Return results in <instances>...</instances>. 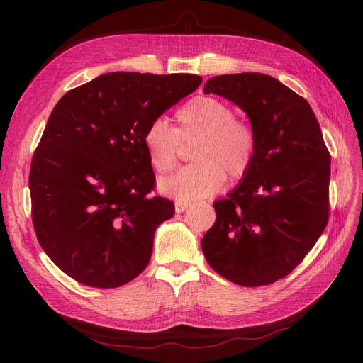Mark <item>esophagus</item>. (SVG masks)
Listing matches in <instances>:
<instances>
[{
	"mask_svg": "<svg viewBox=\"0 0 363 363\" xmlns=\"http://www.w3.org/2000/svg\"><path fill=\"white\" fill-rule=\"evenodd\" d=\"M189 207V203H182V201H175V212L177 213H182L184 212L186 208Z\"/></svg>",
	"mask_w": 363,
	"mask_h": 363,
	"instance_id": "1",
	"label": "esophagus"
}]
</instances>
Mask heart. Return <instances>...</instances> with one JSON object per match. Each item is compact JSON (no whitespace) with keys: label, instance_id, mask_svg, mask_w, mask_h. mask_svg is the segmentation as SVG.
Instances as JSON below:
<instances>
[{"label":"heart","instance_id":"heart-1","mask_svg":"<svg viewBox=\"0 0 363 363\" xmlns=\"http://www.w3.org/2000/svg\"><path fill=\"white\" fill-rule=\"evenodd\" d=\"M179 125L157 118L147 127L144 145L150 164L167 174L179 162L180 142L191 144L189 167L159 182V189L182 203L207 199L224 186L225 174L239 180L250 171L257 136L247 121L235 118L230 104L211 95L195 96L175 113Z\"/></svg>","mask_w":363,"mask_h":363}]
</instances>
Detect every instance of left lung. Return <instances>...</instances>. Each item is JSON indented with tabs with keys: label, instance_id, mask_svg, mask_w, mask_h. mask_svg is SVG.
<instances>
[{
	"label": "left lung",
	"instance_id": "left-lung-1",
	"mask_svg": "<svg viewBox=\"0 0 363 363\" xmlns=\"http://www.w3.org/2000/svg\"><path fill=\"white\" fill-rule=\"evenodd\" d=\"M204 94L242 108L257 136L250 171L213 203L204 257L240 286L271 284L301 263L328 221L330 155L320 124L309 103L271 75H216Z\"/></svg>",
	"mask_w": 363,
	"mask_h": 363
}]
</instances>
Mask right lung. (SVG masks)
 Masks as SVG:
<instances>
[{
	"label": "right lung",
	"instance_id": "add662e5",
	"mask_svg": "<svg viewBox=\"0 0 363 363\" xmlns=\"http://www.w3.org/2000/svg\"><path fill=\"white\" fill-rule=\"evenodd\" d=\"M201 82L108 72L52 108L31 160V218L43 251L74 280L118 288L147 268L156 228L175 208L151 194L145 130Z\"/></svg>",
	"mask_w": 363,
	"mask_h": 363
}]
</instances>
